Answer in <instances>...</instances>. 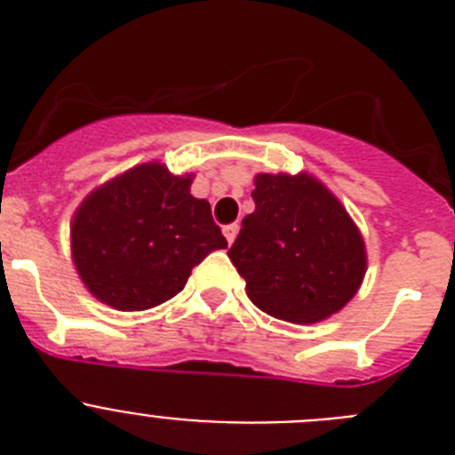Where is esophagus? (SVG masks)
<instances>
[{
    "mask_svg": "<svg viewBox=\"0 0 455 455\" xmlns=\"http://www.w3.org/2000/svg\"><path fill=\"white\" fill-rule=\"evenodd\" d=\"M236 232H239V225H236V223L225 225V228H223V235H225V239H228V243H232V241L236 239Z\"/></svg>",
    "mask_w": 455,
    "mask_h": 455,
    "instance_id": "obj_1",
    "label": "esophagus"
}]
</instances>
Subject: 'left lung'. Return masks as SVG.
I'll list each match as a JSON object with an SVG mask.
<instances>
[{"mask_svg":"<svg viewBox=\"0 0 455 455\" xmlns=\"http://www.w3.org/2000/svg\"><path fill=\"white\" fill-rule=\"evenodd\" d=\"M252 200L255 212L228 251L248 299L289 323L339 312L367 271L363 235L347 209L305 172L257 175Z\"/></svg>","mask_w":455,"mask_h":455,"instance_id":"8db88e82","label":"left lung"}]
</instances>
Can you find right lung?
<instances>
[{"label": "right lung", "instance_id": "right-lung-1", "mask_svg": "<svg viewBox=\"0 0 455 455\" xmlns=\"http://www.w3.org/2000/svg\"><path fill=\"white\" fill-rule=\"evenodd\" d=\"M191 178L143 164L95 188L72 220V259L95 299L123 312L166 303L209 252L228 248Z\"/></svg>", "mask_w": 455, "mask_h": 455}]
</instances>
